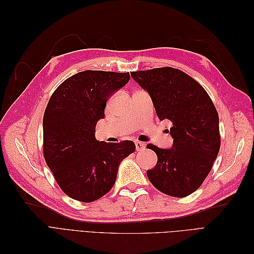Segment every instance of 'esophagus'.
Wrapping results in <instances>:
<instances>
[{"label":"esophagus","instance_id":"esophagus-1","mask_svg":"<svg viewBox=\"0 0 254 254\" xmlns=\"http://www.w3.org/2000/svg\"><path fill=\"white\" fill-rule=\"evenodd\" d=\"M135 148L137 151H141L145 149V144L142 142H135Z\"/></svg>","mask_w":254,"mask_h":254}]
</instances>
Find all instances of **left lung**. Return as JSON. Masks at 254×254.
Returning <instances> with one entry per match:
<instances>
[{
  "label": "left lung",
  "mask_w": 254,
  "mask_h": 254,
  "mask_svg": "<svg viewBox=\"0 0 254 254\" xmlns=\"http://www.w3.org/2000/svg\"><path fill=\"white\" fill-rule=\"evenodd\" d=\"M131 77L148 92L160 121L173 123V146L148 144L158 162L147 176L152 186L173 197H186L209 175L219 147V119L209 94L195 79L174 67L132 72Z\"/></svg>",
  "instance_id": "obj_1"
}]
</instances>
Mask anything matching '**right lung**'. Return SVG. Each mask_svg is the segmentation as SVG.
<instances>
[{
	"mask_svg": "<svg viewBox=\"0 0 254 254\" xmlns=\"http://www.w3.org/2000/svg\"><path fill=\"white\" fill-rule=\"evenodd\" d=\"M129 73L87 70L65 79L43 115V153L64 193L92 202L114 186L121 162L135 150L132 141L99 142L97 122L108 99L129 81Z\"/></svg>",
	"mask_w": 254,
	"mask_h": 254,
	"instance_id": "obj_1",
	"label": "right lung"
}]
</instances>
